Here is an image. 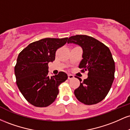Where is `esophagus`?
Instances as JSON below:
<instances>
[{
    "mask_svg": "<svg viewBox=\"0 0 130 130\" xmlns=\"http://www.w3.org/2000/svg\"><path fill=\"white\" fill-rule=\"evenodd\" d=\"M68 79H71L74 78V76L72 75V74H68Z\"/></svg>",
    "mask_w": 130,
    "mask_h": 130,
    "instance_id": "34e87169",
    "label": "esophagus"
}]
</instances>
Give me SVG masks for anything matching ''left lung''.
Masks as SVG:
<instances>
[{
    "mask_svg": "<svg viewBox=\"0 0 130 130\" xmlns=\"http://www.w3.org/2000/svg\"><path fill=\"white\" fill-rule=\"evenodd\" d=\"M68 43H74L83 48V59L79 68L87 71L88 77L74 90L80 102L92 105L100 102L106 96L114 79L115 62L109 49L92 37L77 35L70 37Z\"/></svg>",
    "mask_w": 130,
    "mask_h": 130,
    "instance_id": "obj_1",
    "label": "left lung"
}]
</instances>
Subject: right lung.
Instances as JSON below:
<instances>
[{
  "instance_id": "right-lung-1",
  "label": "right lung",
  "mask_w": 130,
  "mask_h": 130,
  "mask_svg": "<svg viewBox=\"0 0 130 130\" xmlns=\"http://www.w3.org/2000/svg\"><path fill=\"white\" fill-rule=\"evenodd\" d=\"M68 38H43L29 44L19 54L14 67L16 84L24 97L36 107L48 106L59 93V86L68 78L65 73L50 77L48 63Z\"/></svg>"
}]
</instances>
